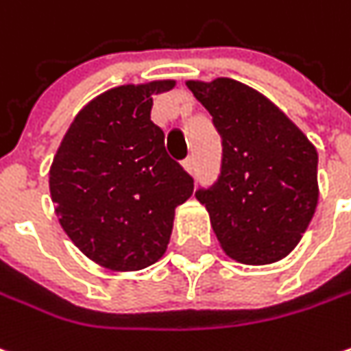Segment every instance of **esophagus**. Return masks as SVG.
Instances as JSON below:
<instances>
[{
    "label": "esophagus",
    "mask_w": 351,
    "mask_h": 351,
    "mask_svg": "<svg viewBox=\"0 0 351 351\" xmlns=\"http://www.w3.org/2000/svg\"><path fill=\"white\" fill-rule=\"evenodd\" d=\"M182 169L189 173V175H194V157H186L182 160Z\"/></svg>",
    "instance_id": "34e87169"
}]
</instances>
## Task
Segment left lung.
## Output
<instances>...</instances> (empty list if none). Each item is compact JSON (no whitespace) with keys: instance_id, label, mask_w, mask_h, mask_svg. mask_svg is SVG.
I'll return each instance as SVG.
<instances>
[{"instance_id":"left-lung-1","label":"left lung","mask_w":351,"mask_h":351,"mask_svg":"<svg viewBox=\"0 0 351 351\" xmlns=\"http://www.w3.org/2000/svg\"><path fill=\"white\" fill-rule=\"evenodd\" d=\"M220 131L218 182L196 198L228 257L245 265L281 261L297 247L318 204V153L261 92L232 78L186 80Z\"/></svg>"}]
</instances>
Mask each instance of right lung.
<instances>
[{"label":"right lung","mask_w":351,"mask_h":351,"mask_svg":"<svg viewBox=\"0 0 351 351\" xmlns=\"http://www.w3.org/2000/svg\"><path fill=\"white\" fill-rule=\"evenodd\" d=\"M173 88L175 80L123 84L90 99L51 165L49 189L62 230L88 259L110 271L157 263L173 234L176 206L194 191L151 121L153 96Z\"/></svg>","instance_id":"1"}]
</instances>
